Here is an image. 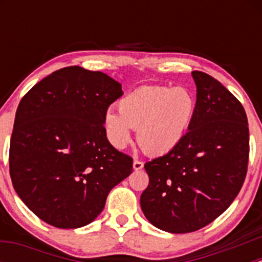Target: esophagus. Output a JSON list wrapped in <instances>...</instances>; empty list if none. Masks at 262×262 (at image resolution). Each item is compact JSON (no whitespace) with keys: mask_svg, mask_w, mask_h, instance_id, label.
<instances>
[{"mask_svg":"<svg viewBox=\"0 0 262 262\" xmlns=\"http://www.w3.org/2000/svg\"><path fill=\"white\" fill-rule=\"evenodd\" d=\"M143 166H144V162L143 161L138 160V159H134V161H133L134 170H141V169H143Z\"/></svg>","mask_w":262,"mask_h":262,"instance_id":"obj_1","label":"esophagus"}]
</instances>
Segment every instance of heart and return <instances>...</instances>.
Segmentation results:
<instances>
[{
    "label": "heart",
    "instance_id": "1",
    "mask_svg": "<svg viewBox=\"0 0 262 262\" xmlns=\"http://www.w3.org/2000/svg\"><path fill=\"white\" fill-rule=\"evenodd\" d=\"M118 112L104 114V130L116 148H124L130 130L137 129V141L150 155L169 152L187 133L196 98L185 87L143 86L118 101Z\"/></svg>",
    "mask_w": 262,
    "mask_h": 262
}]
</instances>
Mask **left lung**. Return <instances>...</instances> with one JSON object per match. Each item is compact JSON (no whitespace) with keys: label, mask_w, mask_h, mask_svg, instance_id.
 <instances>
[{"label":"left lung","mask_w":262,"mask_h":262,"mask_svg":"<svg viewBox=\"0 0 262 262\" xmlns=\"http://www.w3.org/2000/svg\"><path fill=\"white\" fill-rule=\"evenodd\" d=\"M197 87L193 119L179 145L145 162L149 185L140 196L159 229L196 231L217 219L245 181L248 117L240 101L208 74L192 71Z\"/></svg>","instance_id":"8db88e82"}]
</instances>
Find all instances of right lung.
<instances>
[{
    "label": "right lung",
    "mask_w": 262,
    "mask_h": 262,
    "mask_svg": "<svg viewBox=\"0 0 262 262\" xmlns=\"http://www.w3.org/2000/svg\"><path fill=\"white\" fill-rule=\"evenodd\" d=\"M123 95L101 71L68 66L39 81L18 104L10 143L17 194L45 223L74 229L103 210L133 159L107 139L104 114Z\"/></svg>",
    "instance_id": "1"
}]
</instances>
